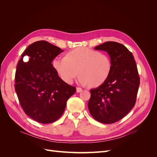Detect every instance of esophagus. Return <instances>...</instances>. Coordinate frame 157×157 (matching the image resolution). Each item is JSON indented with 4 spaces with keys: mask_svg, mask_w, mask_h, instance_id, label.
<instances>
[{
    "mask_svg": "<svg viewBox=\"0 0 157 157\" xmlns=\"http://www.w3.org/2000/svg\"><path fill=\"white\" fill-rule=\"evenodd\" d=\"M82 89L81 88H79V87H77V92L79 93V92H82Z\"/></svg>",
    "mask_w": 157,
    "mask_h": 157,
    "instance_id": "1",
    "label": "esophagus"
}]
</instances>
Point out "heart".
I'll use <instances>...</instances> for the list:
<instances>
[{
  "label": "heart",
  "instance_id": "1",
  "mask_svg": "<svg viewBox=\"0 0 157 157\" xmlns=\"http://www.w3.org/2000/svg\"><path fill=\"white\" fill-rule=\"evenodd\" d=\"M52 66L66 83H72L79 72L80 84L97 87L109 77L112 63L108 55L83 47L69 52L65 57H56Z\"/></svg>",
  "mask_w": 157,
  "mask_h": 157
}]
</instances>
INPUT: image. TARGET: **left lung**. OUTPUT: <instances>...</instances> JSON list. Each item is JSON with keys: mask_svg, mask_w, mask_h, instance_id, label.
<instances>
[{"mask_svg": "<svg viewBox=\"0 0 157 157\" xmlns=\"http://www.w3.org/2000/svg\"><path fill=\"white\" fill-rule=\"evenodd\" d=\"M107 52L112 63L107 79L90 90L88 107L92 117L104 124H112L125 117L134 107L140 77L132 52L123 44L109 41L94 48Z\"/></svg>", "mask_w": 157, "mask_h": 157, "instance_id": "8db88e82", "label": "left lung"}]
</instances>
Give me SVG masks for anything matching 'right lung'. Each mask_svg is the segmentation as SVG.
<instances>
[{
  "mask_svg": "<svg viewBox=\"0 0 157 157\" xmlns=\"http://www.w3.org/2000/svg\"><path fill=\"white\" fill-rule=\"evenodd\" d=\"M63 50L45 40L30 44L18 61L15 90L23 110L35 121L48 124L63 115L76 88L65 82L52 61Z\"/></svg>",
  "mask_w": 157,
  "mask_h": 157,
  "instance_id": "1",
  "label": "right lung"
}]
</instances>
